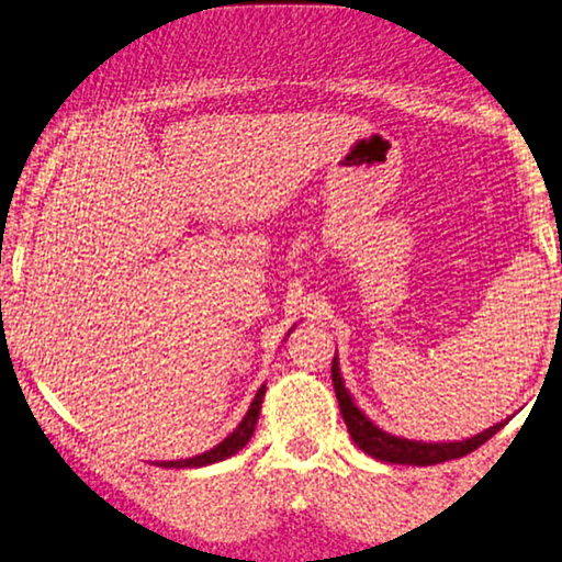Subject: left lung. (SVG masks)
I'll list each match as a JSON object with an SVG mask.
<instances>
[{
	"label": "left lung",
	"instance_id": "1",
	"mask_svg": "<svg viewBox=\"0 0 562 562\" xmlns=\"http://www.w3.org/2000/svg\"><path fill=\"white\" fill-rule=\"evenodd\" d=\"M331 383L334 392H337V402H339V412H342L347 432H350L355 446L360 451H366L368 457L379 459V461H389V464H412V467H430V464H440V461L449 459H459L472 453L474 449H480L485 440H490L498 432L506 423L493 425V428L477 432V436L467 438V440H443V443H436V440H409V438H400L392 436V432L381 430L379 425L371 423V417L363 415V409L352 402L350 392L345 389L342 373H339V360L334 355L331 360Z\"/></svg>",
	"mask_w": 562,
	"mask_h": 562
}]
</instances>
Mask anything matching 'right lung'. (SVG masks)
<instances>
[{"label": "right lung", "mask_w": 562, "mask_h": 562, "mask_svg": "<svg viewBox=\"0 0 562 562\" xmlns=\"http://www.w3.org/2000/svg\"><path fill=\"white\" fill-rule=\"evenodd\" d=\"M265 392H267V386H265V383H261V389L257 392V396H254L251 407H248L246 417H244V420H240L238 428L233 430L228 438L220 440L217 446H212L210 451L196 453V457H191V459L158 461V467H179V470H183V467H207V464H217V461L233 457V453H238V451L244 449V446L248 443V440H251V436H254V428H257L259 412H261V400H265Z\"/></svg>", "instance_id": "add662e5"}]
</instances>
